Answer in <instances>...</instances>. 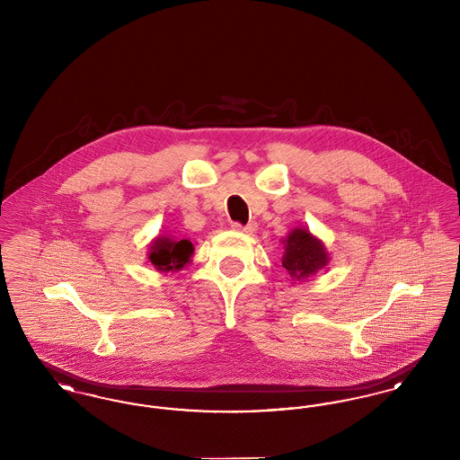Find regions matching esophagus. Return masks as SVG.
Returning a JSON list of instances; mask_svg holds the SVG:
<instances>
[{"instance_id":"1","label":"esophagus","mask_w":460,"mask_h":460,"mask_svg":"<svg viewBox=\"0 0 460 460\" xmlns=\"http://www.w3.org/2000/svg\"><path fill=\"white\" fill-rule=\"evenodd\" d=\"M255 224L252 222V224H246V226H243L240 222H233V229H236V231H243V233H248V234H252L253 231H255Z\"/></svg>"}]
</instances>
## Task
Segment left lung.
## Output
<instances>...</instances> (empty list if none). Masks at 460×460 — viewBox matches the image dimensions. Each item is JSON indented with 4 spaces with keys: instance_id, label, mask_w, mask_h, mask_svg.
I'll use <instances>...</instances> for the list:
<instances>
[{
    "instance_id": "obj_1",
    "label": "left lung",
    "mask_w": 460,
    "mask_h": 460,
    "mask_svg": "<svg viewBox=\"0 0 460 460\" xmlns=\"http://www.w3.org/2000/svg\"><path fill=\"white\" fill-rule=\"evenodd\" d=\"M328 261L323 243L306 229H295L286 238L283 267L293 279H305L321 270Z\"/></svg>"
}]
</instances>
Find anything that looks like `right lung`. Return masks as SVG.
<instances>
[{"label": "right lung", "instance_id": "obj_1", "mask_svg": "<svg viewBox=\"0 0 460 460\" xmlns=\"http://www.w3.org/2000/svg\"><path fill=\"white\" fill-rule=\"evenodd\" d=\"M193 253V243L188 240L174 241L160 236L150 246V262L158 270H179L190 262Z\"/></svg>", "mask_w": 460, "mask_h": 460}]
</instances>
